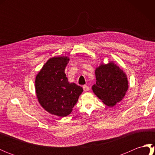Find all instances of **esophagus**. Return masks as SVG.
I'll return each mask as SVG.
<instances>
[{
  "instance_id": "obj_1",
  "label": "esophagus",
  "mask_w": 155,
  "mask_h": 155,
  "mask_svg": "<svg viewBox=\"0 0 155 155\" xmlns=\"http://www.w3.org/2000/svg\"><path fill=\"white\" fill-rule=\"evenodd\" d=\"M83 88V90L84 92H87L89 91V87H88V86H87V85H84Z\"/></svg>"
}]
</instances>
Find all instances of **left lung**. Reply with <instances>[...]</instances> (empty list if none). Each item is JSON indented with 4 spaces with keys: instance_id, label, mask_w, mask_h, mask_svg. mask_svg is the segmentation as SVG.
<instances>
[{
    "instance_id": "left-lung-1",
    "label": "left lung",
    "mask_w": 155,
    "mask_h": 155,
    "mask_svg": "<svg viewBox=\"0 0 155 155\" xmlns=\"http://www.w3.org/2000/svg\"><path fill=\"white\" fill-rule=\"evenodd\" d=\"M96 84L92 87L93 93L108 107H114L123 100L128 90V80L123 70L110 62L101 64L95 70Z\"/></svg>"
}]
</instances>
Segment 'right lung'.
I'll list each match as a JSON object with an SVG mask.
<instances>
[{"label":"right lung","instance_id":"obj_1","mask_svg":"<svg viewBox=\"0 0 155 155\" xmlns=\"http://www.w3.org/2000/svg\"><path fill=\"white\" fill-rule=\"evenodd\" d=\"M67 57L49 58L35 79L36 94L42 108L52 114L64 117L70 114L83 88L70 83L64 73Z\"/></svg>","mask_w":155,"mask_h":155}]
</instances>
